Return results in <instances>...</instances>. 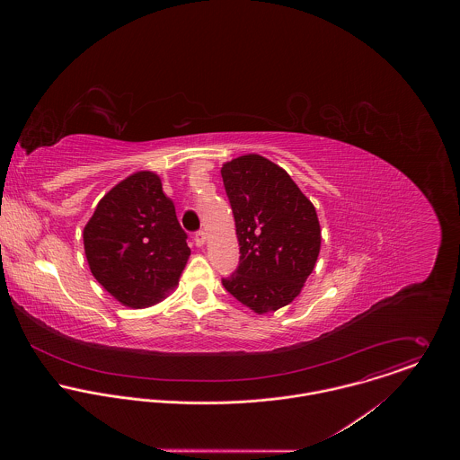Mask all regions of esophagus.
I'll list each match as a JSON object with an SVG mask.
<instances>
[{
  "label": "esophagus",
  "instance_id": "1",
  "mask_svg": "<svg viewBox=\"0 0 460 460\" xmlns=\"http://www.w3.org/2000/svg\"><path fill=\"white\" fill-rule=\"evenodd\" d=\"M205 239H207V235H205L203 230H199V232L195 234V244H197L198 248H201L205 244Z\"/></svg>",
  "mask_w": 460,
  "mask_h": 460
}]
</instances>
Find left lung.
<instances>
[{"mask_svg": "<svg viewBox=\"0 0 460 460\" xmlns=\"http://www.w3.org/2000/svg\"><path fill=\"white\" fill-rule=\"evenodd\" d=\"M239 239V267L223 287L263 315L292 303L321 252V225L314 203L290 175L259 154L223 164Z\"/></svg>", "mask_w": 460, "mask_h": 460, "instance_id": "8db88e82", "label": "left lung"}]
</instances>
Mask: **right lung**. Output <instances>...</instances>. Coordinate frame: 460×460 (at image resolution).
Returning a JSON list of instances; mask_svg holds the SVG:
<instances>
[{
  "mask_svg": "<svg viewBox=\"0 0 460 460\" xmlns=\"http://www.w3.org/2000/svg\"><path fill=\"white\" fill-rule=\"evenodd\" d=\"M186 239L152 172H136L108 191L83 230L93 278L129 308L152 306L179 285L191 255Z\"/></svg>",
  "mask_w": 460,
  "mask_h": 460,
  "instance_id": "1",
  "label": "right lung"
}]
</instances>
